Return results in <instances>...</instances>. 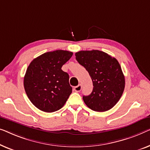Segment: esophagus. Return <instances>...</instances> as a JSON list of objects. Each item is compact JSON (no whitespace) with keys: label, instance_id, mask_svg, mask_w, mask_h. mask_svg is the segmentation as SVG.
Masks as SVG:
<instances>
[{"label":"esophagus","instance_id":"34e87169","mask_svg":"<svg viewBox=\"0 0 150 150\" xmlns=\"http://www.w3.org/2000/svg\"><path fill=\"white\" fill-rule=\"evenodd\" d=\"M74 90H75V92H80V91H81V86L80 85V84H79L78 86H75V87L74 88Z\"/></svg>","mask_w":150,"mask_h":150}]
</instances>
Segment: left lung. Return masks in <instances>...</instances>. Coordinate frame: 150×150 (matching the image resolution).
Here are the masks:
<instances>
[{
    "label": "left lung",
    "instance_id": "left-lung-1",
    "mask_svg": "<svg viewBox=\"0 0 150 150\" xmlns=\"http://www.w3.org/2000/svg\"><path fill=\"white\" fill-rule=\"evenodd\" d=\"M75 56L89 73L93 83L92 93L83 96L84 103L95 111L111 109L119 101L125 87L124 75L118 61L99 50L80 51Z\"/></svg>",
    "mask_w": 150,
    "mask_h": 150
}]
</instances>
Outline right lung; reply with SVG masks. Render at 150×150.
<instances>
[{
    "label": "right lung",
    "instance_id": "right-lung-1",
    "mask_svg": "<svg viewBox=\"0 0 150 150\" xmlns=\"http://www.w3.org/2000/svg\"><path fill=\"white\" fill-rule=\"evenodd\" d=\"M73 52L56 50L34 59L24 79L25 91L31 103L40 110L51 113L64 106L72 92L69 75L61 68Z\"/></svg>",
    "mask_w": 150,
    "mask_h": 150
}]
</instances>
